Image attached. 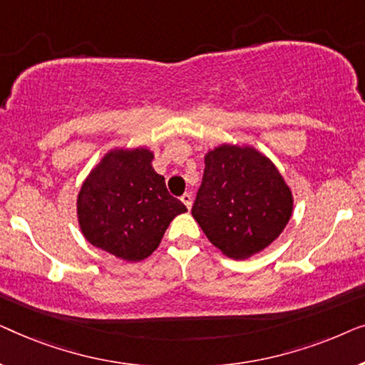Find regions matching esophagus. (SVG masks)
Listing matches in <instances>:
<instances>
[{
	"label": "esophagus",
	"instance_id": "34e87169",
	"mask_svg": "<svg viewBox=\"0 0 365 365\" xmlns=\"http://www.w3.org/2000/svg\"><path fill=\"white\" fill-rule=\"evenodd\" d=\"M181 201L184 202V206H186L187 209H191L192 206V194L191 192H184L181 196Z\"/></svg>",
	"mask_w": 365,
	"mask_h": 365
}]
</instances>
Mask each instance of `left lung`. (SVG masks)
Returning a JSON list of instances; mask_svg holds the SVG:
<instances>
[{
    "instance_id": "left-lung-1",
    "label": "left lung",
    "mask_w": 365,
    "mask_h": 365,
    "mask_svg": "<svg viewBox=\"0 0 365 365\" xmlns=\"http://www.w3.org/2000/svg\"><path fill=\"white\" fill-rule=\"evenodd\" d=\"M192 217L232 259L267 247L292 214V194L276 166L252 148L222 144L204 159Z\"/></svg>"
}]
</instances>
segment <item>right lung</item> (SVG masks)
Returning a JSON list of instances; mask_svg holds the SVG:
<instances>
[{
	"label": "right lung",
	"instance_id": "1",
	"mask_svg": "<svg viewBox=\"0 0 365 365\" xmlns=\"http://www.w3.org/2000/svg\"><path fill=\"white\" fill-rule=\"evenodd\" d=\"M153 153L139 148L108 153L83 182L78 219L93 246L138 262L156 251L169 222L187 209L168 192L151 166Z\"/></svg>",
	"mask_w": 365,
	"mask_h": 365
}]
</instances>
